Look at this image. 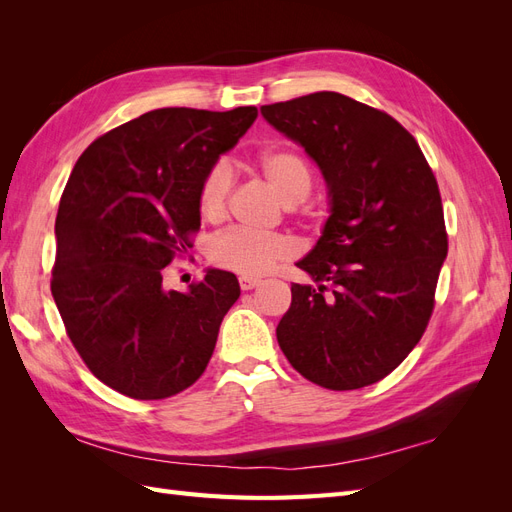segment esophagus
<instances>
[{
    "mask_svg": "<svg viewBox=\"0 0 512 512\" xmlns=\"http://www.w3.org/2000/svg\"><path fill=\"white\" fill-rule=\"evenodd\" d=\"M258 284H260L258 277H250V275H241V277H239L241 290H252V288H256Z\"/></svg>",
    "mask_w": 512,
    "mask_h": 512,
    "instance_id": "1",
    "label": "esophagus"
}]
</instances>
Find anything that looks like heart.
Wrapping results in <instances>:
<instances>
[{"instance_id": "heart-1", "label": "heart", "mask_w": 512, "mask_h": 512, "mask_svg": "<svg viewBox=\"0 0 512 512\" xmlns=\"http://www.w3.org/2000/svg\"><path fill=\"white\" fill-rule=\"evenodd\" d=\"M258 168L286 205H299L312 192L314 177L307 162L290 149H267L258 156ZM235 175L226 160L213 162L198 188V209L209 222H220L228 211ZM294 256V243L280 232H260L230 228L209 243V260L215 267L241 273L262 275L280 262Z\"/></svg>"}]
</instances>
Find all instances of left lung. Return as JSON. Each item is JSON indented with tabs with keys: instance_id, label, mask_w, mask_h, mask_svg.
<instances>
[{
	"instance_id": "8db88e82",
	"label": "left lung",
	"mask_w": 512,
	"mask_h": 512,
	"mask_svg": "<svg viewBox=\"0 0 512 512\" xmlns=\"http://www.w3.org/2000/svg\"><path fill=\"white\" fill-rule=\"evenodd\" d=\"M327 181L331 215L297 267L277 342L303 378L352 391L389 376L421 342L448 252L442 198L414 136L335 91L260 108Z\"/></svg>"
}]
</instances>
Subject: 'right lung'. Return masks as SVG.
I'll return each instance as SVG.
<instances>
[{
  "instance_id": "right-lung-1",
  "label": "right lung",
  "mask_w": 512,
  "mask_h": 512,
  "mask_svg": "<svg viewBox=\"0 0 512 512\" xmlns=\"http://www.w3.org/2000/svg\"><path fill=\"white\" fill-rule=\"evenodd\" d=\"M256 117V106L158 108L96 138L72 168L51 292L76 352L121 395L173 397L207 369L237 277L209 269L179 292L164 288V271L200 230L207 168Z\"/></svg>"
}]
</instances>
